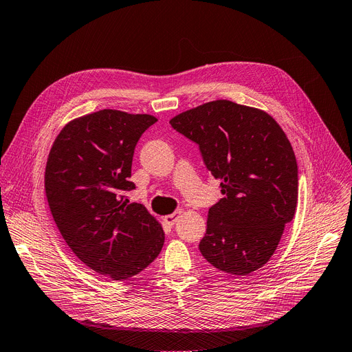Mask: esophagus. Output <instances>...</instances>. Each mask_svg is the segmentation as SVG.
<instances>
[{"instance_id": "34e87169", "label": "esophagus", "mask_w": 352, "mask_h": 352, "mask_svg": "<svg viewBox=\"0 0 352 352\" xmlns=\"http://www.w3.org/2000/svg\"><path fill=\"white\" fill-rule=\"evenodd\" d=\"M182 214V210L179 209V210H176V212H173L172 214H167V216H164V222L167 223V225H175V222L179 219V216Z\"/></svg>"}]
</instances>
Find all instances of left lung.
I'll return each mask as SVG.
<instances>
[{
    "label": "left lung",
    "instance_id": "left-lung-1",
    "mask_svg": "<svg viewBox=\"0 0 352 352\" xmlns=\"http://www.w3.org/2000/svg\"><path fill=\"white\" fill-rule=\"evenodd\" d=\"M170 124L199 144L225 195L208 212L200 254L226 274L259 270L298 204V164L287 135L266 111L229 100L183 111Z\"/></svg>",
    "mask_w": 352,
    "mask_h": 352
}]
</instances>
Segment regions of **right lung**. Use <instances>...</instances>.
Instances as JSON below:
<instances>
[{"label":"right lung","instance_id":"1","mask_svg":"<svg viewBox=\"0 0 352 352\" xmlns=\"http://www.w3.org/2000/svg\"><path fill=\"white\" fill-rule=\"evenodd\" d=\"M157 122L104 109L67 123L47 159L44 186L65 243L97 274L123 280L152 263L164 232L142 204H130L135 147Z\"/></svg>","mask_w":352,"mask_h":352}]
</instances>
